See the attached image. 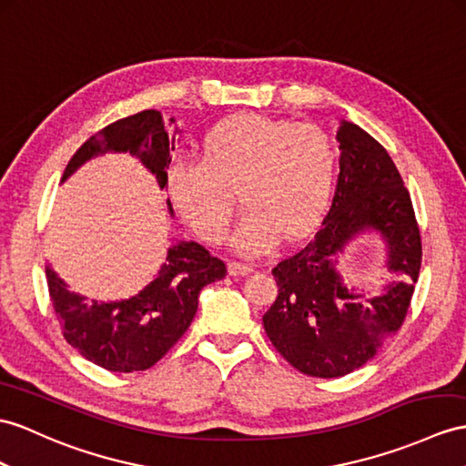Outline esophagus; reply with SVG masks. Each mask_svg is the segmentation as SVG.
Returning <instances> with one entry per match:
<instances>
[{"mask_svg": "<svg viewBox=\"0 0 466 466\" xmlns=\"http://www.w3.org/2000/svg\"><path fill=\"white\" fill-rule=\"evenodd\" d=\"M227 270H229L231 277H245L248 275V272L253 270L251 265H245V263H239V260H231L229 265H227Z\"/></svg>", "mask_w": 466, "mask_h": 466, "instance_id": "1", "label": "esophagus"}]
</instances>
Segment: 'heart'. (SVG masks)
Masks as SVG:
<instances>
[{
    "label": "heart",
    "instance_id": "b5f03b06",
    "mask_svg": "<svg viewBox=\"0 0 466 466\" xmlns=\"http://www.w3.org/2000/svg\"><path fill=\"white\" fill-rule=\"evenodd\" d=\"M338 150L322 128L243 115L219 122L203 140L201 162L167 167V194L203 241L221 243L239 191L245 211L231 237L241 255H260L280 235L297 239L328 211L338 181Z\"/></svg>",
    "mask_w": 466,
    "mask_h": 466
}]
</instances>
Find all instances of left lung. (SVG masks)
Segmentation results:
<instances>
[{"mask_svg": "<svg viewBox=\"0 0 466 466\" xmlns=\"http://www.w3.org/2000/svg\"><path fill=\"white\" fill-rule=\"evenodd\" d=\"M339 174L332 208L300 251L272 268L279 294L265 332L292 368L312 378H342L361 368L400 330L421 268V235L410 191L385 147L342 120L336 134ZM380 235L386 268L398 277L371 298L348 286L339 255L358 236Z\"/></svg>", "mask_w": 466, "mask_h": 466, "instance_id": "1", "label": "left lung"}]
</instances>
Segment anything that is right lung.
I'll list each match as a JSON object with an SVG mask.
<instances>
[{
  "label": "right lung",
  "mask_w": 466,
  "mask_h": 466,
  "mask_svg": "<svg viewBox=\"0 0 466 466\" xmlns=\"http://www.w3.org/2000/svg\"><path fill=\"white\" fill-rule=\"evenodd\" d=\"M157 110L112 122L78 147L66 164L61 181L71 177L85 162L106 152H128L138 157L160 189L167 187V167L172 162L176 138ZM179 130L176 128L174 134ZM167 209L174 213L167 199ZM49 294L61 330L78 354L108 371L130 373L152 368L167 350L186 334L198 312L203 287L227 275L223 260L211 257L196 241H177L167 248L166 263L157 277L138 294L115 302L86 300L71 292L59 275L45 267Z\"/></svg>",
  "instance_id": "1"
}]
</instances>
